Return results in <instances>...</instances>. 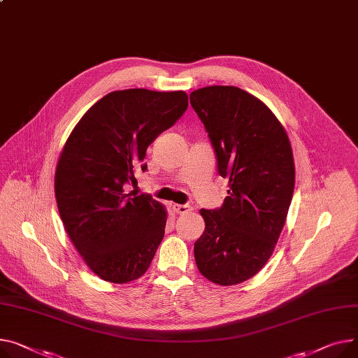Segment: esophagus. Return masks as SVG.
<instances>
[{
	"label": "esophagus",
	"mask_w": 358,
	"mask_h": 358,
	"mask_svg": "<svg viewBox=\"0 0 358 358\" xmlns=\"http://www.w3.org/2000/svg\"><path fill=\"white\" fill-rule=\"evenodd\" d=\"M173 208L178 214H187L193 210V207L189 204H173Z\"/></svg>",
	"instance_id": "1"
}]
</instances>
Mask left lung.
<instances>
[{"instance_id": "1", "label": "left lung", "mask_w": 358, "mask_h": 358, "mask_svg": "<svg viewBox=\"0 0 358 358\" xmlns=\"http://www.w3.org/2000/svg\"><path fill=\"white\" fill-rule=\"evenodd\" d=\"M229 180L217 210H200L206 229L194 243L200 273L230 287L255 276L272 256L291 206L295 164L291 141L275 113L234 86L189 94Z\"/></svg>"}]
</instances>
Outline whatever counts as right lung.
Returning <instances> with one entry per match:
<instances>
[{"mask_svg": "<svg viewBox=\"0 0 358 358\" xmlns=\"http://www.w3.org/2000/svg\"><path fill=\"white\" fill-rule=\"evenodd\" d=\"M188 106L182 90L125 89L90 106L60 152L55 194L60 219L89 269L112 283L144 275L162 241L166 210L151 196L127 194L151 142Z\"/></svg>", "mask_w": 358, "mask_h": 358, "instance_id": "add662e5", "label": "right lung"}]
</instances>
